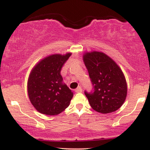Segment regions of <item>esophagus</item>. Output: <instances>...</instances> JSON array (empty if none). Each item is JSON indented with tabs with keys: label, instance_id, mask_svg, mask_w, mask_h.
Here are the masks:
<instances>
[{
	"label": "esophagus",
	"instance_id": "1",
	"mask_svg": "<svg viewBox=\"0 0 150 150\" xmlns=\"http://www.w3.org/2000/svg\"><path fill=\"white\" fill-rule=\"evenodd\" d=\"M82 87H80V86H79V87H77V89H75V92H76V93H80V92H82Z\"/></svg>",
	"mask_w": 150,
	"mask_h": 150
}]
</instances>
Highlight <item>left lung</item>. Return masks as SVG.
Returning <instances> with one entry per match:
<instances>
[{"label":"left lung","instance_id":"1","mask_svg":"<svg viewBox=\"0 0 150 150\" xmlns=\"http://www.w3.org/2000/svg\"><path fill=\"white\" fill-rule=\"evenodd\" d=\"M83 60L92 85V92L85 91L91 107L101 113L116 111L127 95V84L122 70L104 53H86Z\"/></svg>","mask_w":150,"mask_h":150}]
</instances>
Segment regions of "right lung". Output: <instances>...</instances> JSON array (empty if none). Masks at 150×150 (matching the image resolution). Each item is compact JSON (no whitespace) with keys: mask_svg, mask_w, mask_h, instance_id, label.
<instances>
[{"mask_svg":"<svg viewBox=\"0 0 150 150\" xmlns=\"http://www.w3.org/2000/svg\"><path fill=\"white\" fill-rule=\"evenodd\" d=\"M71 55L55 54L43 59L33 68L27 91L34 108L43 114H59L69 106L73 92L62 82L61 68Z\"/></svg>","mask_w":150,"mask_h":150,"instance_id":"obj_1","label":"right lung"}]
</instances>
